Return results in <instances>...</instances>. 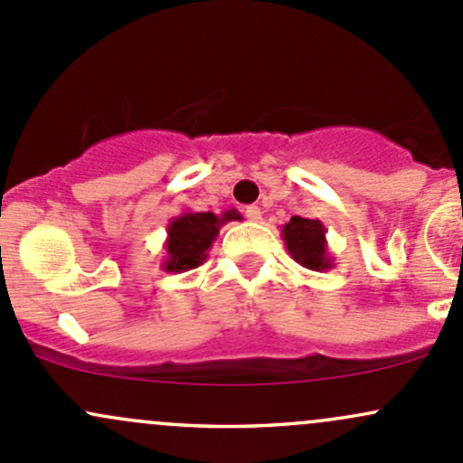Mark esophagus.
<instances>
[{
  "mask_svg": "<svg viewBox=\"0 0 463 463\" xmlns=\"http://www.w3.org/2000/svg\"><path fill=\"white\" fill-rule=\"evenodd\" d=\"M245 216H247V221H251V222H260V218H262L260 207L250 205V207H247V210H245Z\"/></svg>",
  "mask_w": 463,
  "mask_h": 463,
  "instance_id": "1",
  "label": "esophagus"
}]
</instances>
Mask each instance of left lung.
Segmentation results:
<instances>
[{"label":"left lung","instance_id":"8db88e82","mask_svg":"<svg viewBox=\"0 0 463 463\" xmlns=\"http://www.w3.org/2000/svg\"><path fill=\"white\" fill-rule=\"evenodd\" d=\"M282 241L293 260L309 271L333 269V256L326 245V230L317 218L293 216L282 225Z\"/></svg>","mask_w":463,"mask_h":463}]
</instances>
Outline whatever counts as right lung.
I'll list each match as a JSON object with an SVG mask.
<instances>
[{"instance_id":"1","label":"right lung","mask_w":463,"mask_h":463,"mask_svg":"<svg viewBox=\"0 0 463 463\" xmlns=\"http://www.w3.org/2000/svg\"><path fill=\"white\" fill-rule=\"evenodd\" d=\"M230 221H241V213L227 210L216 216L212 212L185 210L181 216H174L167 225V238L163 245L165 250V260L161 262L163 271L183 273L203 265L212 242L216 241L218 230Z\"/></svg>"}]
</instances>
